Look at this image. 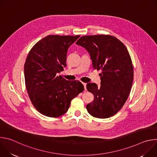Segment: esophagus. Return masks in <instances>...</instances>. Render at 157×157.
I'll list each match as a JSON object with an SVG mask.
<instances>
[{"mask_svg":"<svg viewBox=\"0 0 157 157\" xmlns=\"http://www.w3.org/2000/svg\"><path fill=\"white\" fill-rule=\"evenodd\" d=\"M82 84L84 85V89H85V90H86V83L82 82Z\"/></svg>","mask_w":157,"mask_h":157,"instance_id":"34e87169","label":"esophagus"}]
</instances>
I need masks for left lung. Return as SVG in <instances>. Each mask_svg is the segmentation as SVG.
Listing matches in <instances>:
<instances>
[{"label":"left lung","instance_id":"1","mask_svg":"<svg viewBox=\"0 0 157 157\" xmlns=\"http://www.w3.org/2000/svg\"><path fill=\"white\" fill-rule=\"evenodd\" d=\"M76 44L90 55L94 70H101V86L88 83L93 102L86 105L92 116L105 119L121 110L130 94L133 78L132 60L127 49L117 38L105 35L82 36Z\"/></svg>","mask_w":157,"mask_h":157}]
</instances>
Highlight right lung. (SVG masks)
I'll return each mask as SVG.
<instances>
[{
    "label": "right lung",
    "instance_id": "right-lung-1",
    "mask_svg": "<svg viewBox=\"0 0 157 157\" xmlns=\"http://www.w3.org/2000/svg\"><path fill=\"white\" fill-rule=\"evenodd\" d=\"M79 36L48 35L38 41L27 56L24 65L26 88L33 106L44 116L63 115L71 100L84 91L81 82L57 76L66 66L69 47Z\"/></svg>",
    "mask_w": 157,
    "mask_h": 157
}]
</instances>
